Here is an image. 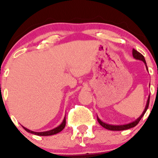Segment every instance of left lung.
I'll return each mask as SVG.
<instances>
[{"mask_svg": "<svg viewBox=\"0 0 158 158\" xmlns=\"http://www.w3.org/2000/svg\"><path fill=\"white\" fill-rule=\"evenodd\" d=\"M132 55H133V57L135 58V59H138V60L143 61V62H144V64H146V70H148L147 65H146V60H145L144 56H143L142 54L140 53V52H139L138 51H137V50H135V49H133V50H132ZM149 99H150V95L148 96L147 103H146V108H145V110H143V114H141V116H139V117H138V118L136 119L135 121H134V122L130 123H128V124H126V125H119V126H116V125H110V124H107V123H103L102 121L100 120L99 117H97L98 122H99V124H100L101 126L103 127V128H106V129H108V130H110V131H123V130L129 129V128H133V127L136 126L137 124H138L139 120H140L141 118L143 117V115H144L145 113H146V110H147L148 108V105H149Z\"/></svg>", "mask_w": 158, "mask_h": 158, "instance_id": "1", "label": "left lung"}]
</instances>
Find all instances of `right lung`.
<instances>
[{
	"instance_id": "obj_1",
	"label": "right lung",
	"mask_w": 158,
	"mask_h": 158,
	"mask_svg": "<svg viewBox=\"0 0 158 158\" xmlns=\"http://www.w3.org/2000/svg\"><path fill=\"white\" fill-rule=\"evenodd\" d=\"M65 125H66V119H65V117H64V120L62 121V123H61L59 126L56 127V128H53V129L50 130V131H43V132H35V131H30V130L27 129V128H25V127H23V126H22V127L23 128V129L25 130V131L29 132V133L33 134V135H39V136H50V135H56V134L59 133V132L62 131V130L64 129V128L65 127Z\"/></svg>"
}]
</instances>
